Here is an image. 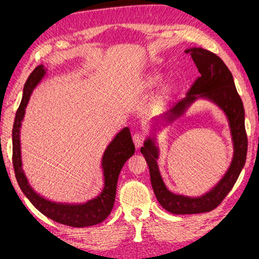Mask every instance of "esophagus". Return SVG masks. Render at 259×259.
<instances>
[{
	"label": "esophagus",
	"mask_w": 259,
	"mask_h": 259,
	"mask_svg": "<svg viewBox=\"0 0 259 259\" xmlns=\"http://www.w3.org/2000/svg\"><path fill=\"white\" fill-rule=\"evenodd\" d=\"M145 133L144 132H137L136 134L133 136V141H134V145H136L137 148H140L142 145H144V141H145Z\"/></svg>",
	"instance_id": "1"
}]
</instances>
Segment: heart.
I'll return each mask as SVG.
<instances>
[{
  "mask_svg": "<svg viewBox=\"0 0 259 259\" xmlns=\"http://www.w3.org/2000/svg\"><path fill=\"white\" fill-rule=\"evenodd\" d=\"M161 83H162V77L160 76V74L154 73V74H151L147 78V86L148 88H156V86H159Z\"/></svg>",
  "mask_w": 259,
  "mask_h": 259,
  "instance_id": "1",
  "label": "heart"
}]
</instances>
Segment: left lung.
Wrapping results in <instances>:
<instances>
[{
    "mask_svg": "<svg viewBox=\"0 0 259 259\" xmlns=\"http://www.w3.org/2000/svg\"><path fill=\"white\" fill-rule=\"evenodd\" d=\"M186 54L192 56L201 76L195 80L186 98L175 103L159 118L171 123L183 115L187 108L197 99H208L209 102L217 105L227 115L232 145H234V155L226 174L215 187L201 196L189 197L174 194L167 189L157 166L159 147L155 145V137H148L146 139L144 147H141V153L145 156L146 162L148 163L153 190L159 203L167 211L175 215L208 212L220 205L237 181L245 164L246 152H248L244 107L241 97L236 90L230 70L219 56L205 49L190 48L187 49Z\"/></svg>",
    "mask_w": 259,
    "mask_h": 259,
    "instance_id": "left-lung-1",
    "label": "left lung"
}]
</instances>
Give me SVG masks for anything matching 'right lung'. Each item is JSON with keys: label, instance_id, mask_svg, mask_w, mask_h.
I'll use <instances>...</instances> for the list:
<instances>
[{"label": "right lung", "instance_id": "1", "mask_svg": "<svg viewBox=\"0 0 259 259\" xmlns=\"http://www.w3.org/2000/svg\"><path fill=\"white\" fill-rule=\"evenodd\" d=\"M46 67L38 65L30 73L24 84L23 97H22L20 107L16 112L13 127V164L15 175H16L18 186L23 194L35 205L37 210H39L49 219L74 228L96 226V224L103 222L111 213L115 200L119 174H120L121 168L126 161L134 154V151H136L130 128L128 127L122 128L105 149L102 159L104 188L98 196L93 197L92 200H89L85 203H57V202L49 201L40 196L29 185L27 176L22 168L20 133L22 121H23L25 114V107L29 103L30 96H31L33 89L46 76Z\"/></svg>", "mask_w": 259, "mask_h": 259}]
</instances>
